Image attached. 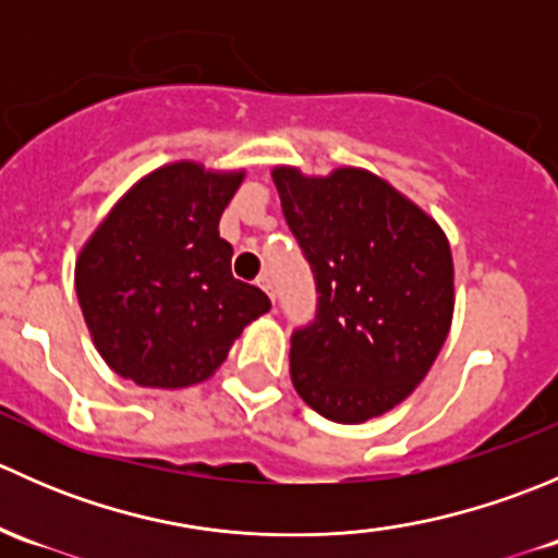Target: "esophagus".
Returning a JSON list of instances; mask_svg holds the SVG:
<instances>
[{"mask_svg": "<svg viewBox=\"0 0 558 558\" xmlns=\"http://www.w3.org/2000/svg\"><path fill=\"white\" fill-rule=\"evenodd\" d=\"M256 283H258V289H262V291H267V296H269V300L275 302V286H272V278H269V275H258V280H256Z\"/></svg>", "mask_w": 558, "mask_h": 558, "instance_id": "34e87169", "label": "esophagus"}]
</instances>
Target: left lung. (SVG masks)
Masks as SVG:
<instances>
[{
    "mask_svg": "<svg viewBox=\"0 0 558 558\" xmlns=\"http://www.w3.org/2000/svg\"><path fill=\"white\" fill-rule=\"evenodd\" d=\"M272 180L318 291L315 318L291 335L296 393L337 424L384 415L426 378L451 329V245L367 170L278 167Z\"/></svg>",
    "mask_w": 558,
    "mask_h": 558,
    "instance_id": "obj_1",
    "label": "left lung"
}]
</instances>
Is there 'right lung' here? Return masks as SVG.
<instances>
[{
  "instance_id": "right-lung-1",
  "label": "right lung",
  "mask_w": 558,
  "mask_h": 558,
  "mask_svg": "<svg viewBox=\"0 0 558 558\" xmlns=\"http://www.w3.org/2000/svg\"><path fill=\"white\" fill-rule=\"evenodd\" d=\"M245 172L178 161L145 174L83 245L75 291L112 373L145 388L210 378L269 296L232 275L218 234Z\"/></svg>"
}]
</instances>
